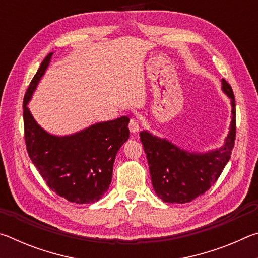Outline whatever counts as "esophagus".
<instances>
[{
    "label": "esophagus",
    "mask_w": 258,
    "mask_h": 258,
    "mask_svg": "<svg viewBox=\"0 0 258 258\" xmlns=\"http://www.w3.org/2000/svg\"><path fill=\"white\" fill-rule=\"evenodd\" d=\"M128 127H130L131 133H133V134L138 133V132H139V130H140V124H139V121H138L137 119H134V118H133V119H131Z\"/></svg>",
    "instance_id": "esophagus-1"
}]
</instances>
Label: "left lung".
I'll use <instances>...</instances> for the list:
<instances>
[{"instance_id": "obj_1", "label": "left lung", "mask_w": 258, "mask_h": 258, "mask_svg": "<svg viewBox=\"0 0 258 258\" xmlns=\"http://www.w3.org/2000/svg\"><path fill=\"white\" fill-rule=\"evenodd\" d=\"M222 91L231 101V121L223 146L205 152L186 150L148 130L140 132L156 195L165 203L185 204L204 195L228 164L235 139V100L222 78Z\"/></svg>"}]
</instances>
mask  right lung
<instances>
[{"mask_svg": "<svg viewBox=\"0 0 258 258\" xmlns=\"http://www.w3.org/2000/svg\"><path fill=\"white\" fill-rule=\"evenodd\" d=\"M53 52L43 60L24 98L25 140L28 155L52 191L68 202L93 204L109 189L115 158L130 138L127 116L55 135L35 120L28 108Z\"/></svg>", "mask_w": 258, "mask_h": 258, "instance_id": "obj_1", "label": "right lung"}]
</instances>
